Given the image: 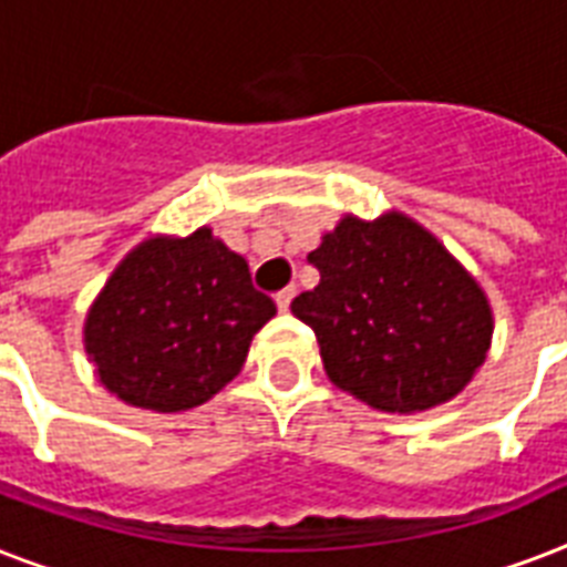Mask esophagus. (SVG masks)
Instances as JSON below:
<instances>
[{
	"label": "esophagus",
	"mask_w": 567,
	"mask_h": 567,
	"mask_svg": "<svg viewBox=\"0 0 567 567\" xmlns=\"http://www.w3.org/2000/svg\"><path fill=\"white\" fill-rule=\"evenodd\" d=\"M293 293H297V288H293V285H288V288H282V291L276 293V306H279V311L291 309Z\"/></svg>",
	"instance_id": "1"
}]
</instances>
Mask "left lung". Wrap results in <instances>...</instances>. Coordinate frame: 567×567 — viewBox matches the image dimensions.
Listing matches in <instances>:
<instances>
[{
	"instance_id": "8db88e82",
	"label": "left lung",
	"mask_w": 567,
	"mask_h": 567,
	"mask_svg": "<svg viewBox=\"0 0 567 567\" xmlns=\"http://www.w3.org/2000/svg\"><path fill=\"white\" fill-rule=\"evenodd\" d=\"M309 261L315 291L291 311L318 336L338 388L382 412H423L471 382L492 344V309L465 267L403 214L344 217Z\"/></svg>"
}]
</instances>
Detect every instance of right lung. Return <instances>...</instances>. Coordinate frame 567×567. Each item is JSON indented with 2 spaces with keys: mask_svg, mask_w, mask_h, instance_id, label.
Wrapping results in <instances>:
<instances>
[{
  "mask_svg": "<svg viewBox=\"0 0 567 567\" xmlns=\"http://www.w3.org/2000/svg\"><path fill=\"white\" fill-rule=\"evenodd\" d=\"M276 315L247 261L196 229L141 244L93 302L84 350L111 394L182 412L238 377L249 341Z\"/></svg>",
  "mask_w": 567,
  "mask_h": 567,
  "instance_id": "right-lung-1",
  "label": "right lung"
}]
</instances>
